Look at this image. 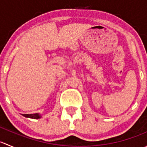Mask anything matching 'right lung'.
<instances>
[{
  "instance_id": "add662e5",
  "label": "right lung",
  "mask_w": 147,
  "mask_h": 147,
  "mask_svg": "<svg viewBox=\"0 0 147 147\" xmlns=\"http://www.w3.org/2000/svg\"><path fill=\"white\" fill-rule=\"evenodd\" d=\"M23 116L26 117H29L31 119H39L40 118V115H38V114H30V115H27V114H24V115H22Z\"/></svg>"
}]
</instances>
